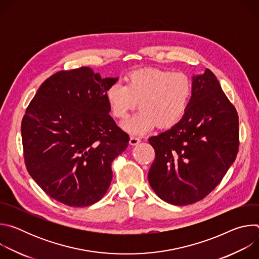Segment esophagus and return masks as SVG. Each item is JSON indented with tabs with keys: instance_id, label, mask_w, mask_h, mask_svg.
Instances as JSON below:
<instances>
[{
	"instance_id": "34e87169",
	"label": "esophagus",
	"mask_w": 259,
	"mask_h": 259,
	"mask_svg": "<svg viewBox=\"0 0 259 259\" xmlns=\"http://www.w3.org/2000/svg\"><path fill=\"white\" fill-rule=\"evenodd\" d=\"M140 142V139L138 137H135V136H130V140H129V143L131 145H136Z\"/></svg>"
}]
</instances>
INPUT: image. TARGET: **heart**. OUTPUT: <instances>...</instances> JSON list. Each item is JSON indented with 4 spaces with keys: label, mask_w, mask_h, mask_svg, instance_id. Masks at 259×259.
<instances>
[{
    "label": "heart",
    "mask_w": 259,
    "mask_h": 259,
    "mask_svg": "<svg viewBox=\"0 0 259 259\" xmlns=\"http://www.w3.org/2000/svg\"><path fill=\"white\" fill-rule=\"evenodd\" d=\"M193 93L189 76L183 72L146 67L131 71L127 84L114 83L106 91L110 112L124 120L136 107L140 110L122 127L132 134L174 126L187 112Z\"/></svg>",
    "instance_id": "b5f03b06"
}]
</instances>
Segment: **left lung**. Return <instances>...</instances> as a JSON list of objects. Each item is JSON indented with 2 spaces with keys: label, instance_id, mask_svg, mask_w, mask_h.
<instances>
[{
  "label": "left lung",
  "instance_id": "left-lung-1",
  "mask_svg": "<svg viewBox=\"0 0 259 259\" xmlns=\"http://www.w3.org/2000/svg\"><path fill=\"white\" fill-rule=\"evenodd\" d=\"M187 112L171 129L149 138L156 159L149 182L163 201L184 206L210 194L236 160L239 117L210 69L194 76Z\"/></svg>",
  "mask_w": 259,
  "mask_h": 259
}]
</instances>
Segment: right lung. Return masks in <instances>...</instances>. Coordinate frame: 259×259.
I'll list each match as a JSON object with an SVG mask.
<instances>
[{
    "label": "right lung",
    "instance_id": "1",
    "mask_svg": "<svg viewBox=\"0 0 259 259\" xmlns=\"http://www.w3.org/2000/svg\"><path fill=\"white\" fill-rule=\"evenodd\" d=\"M118 78L102 79L90 67L48 78L28 104L21 123L26 169L52 199L86 207L107 192L112 162L129 136L109 116L106 91Z\"/></svg>",
    "mask_w": 259,
    "mask_h": 259
}]
</instances>
